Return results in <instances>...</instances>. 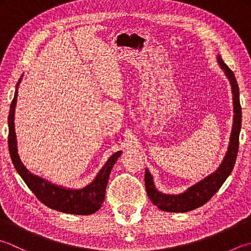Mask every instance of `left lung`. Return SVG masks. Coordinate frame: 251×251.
<instances>
[{
	"mask_svg": "<svg viewBox=\"0 0 251 251\" xmlns=\"http://www.w3.org/2000/svg\"><path fill=\"white\" fill-rule=\"evenodd\" d=\"M216 59L220 68L223 70L225 76L228 78L231 94H233L234 117L227 152H226L220 166L213 173L207 175L201 180L189 187L187 190L181 193H177V195H169V193H163L162 191L157 190L152 174L146 168L144 177L146 192H148L150 200L162 211L183 213V212L192 211L203 205L219 190L234 168L238 153L239 133L240 127H242V107H240L239 101V88L233 71L224 63L220 54H217Z\"/></svg>",
	"mask_w": 251,
	"mask_h": 251,
	"instance_id": "left-lung-1",
	"label": "left lung"
}]
</instances>
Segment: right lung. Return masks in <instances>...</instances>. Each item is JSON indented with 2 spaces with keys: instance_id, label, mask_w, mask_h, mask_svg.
Returning a JSON list of instances; mask_svg holds the SVG:
<instances>
[{
  "instance_id": "right-lung-1",
  "label": "right lung",
  "mask_w": 251,
  "mask_h": 251,
  "mask_svg": "<svg viewBox=\"0 0 251 251\" xmlns=\"http://www.w3.org/2000/svg\"><path fill=\"white\" fill-rule=\"evenodd\" d=\"M23 79V74L18 79L15 88V94L9 107L8 115V150L11 155L12 162L14 164L16 172L23 178V180L28 186V188L35 193V196L40 202L52 210L68 214L76 215H89L95 213L101 207L103 200H105L106 187L109 179V175L113 165L121 155V151L113 153L102 168L99 170L96 177L93 179L91 183L79 189L67 188L63 186L52 183L46 179L41 178L37 175L30 173L22 163L18 155L17 150V139L15 133V108L17 102L18 87Z\"/></svg>"
}]
</instances>
